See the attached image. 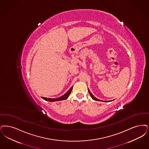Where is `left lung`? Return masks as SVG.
I'll return each instance as SVG.
<instances>
[{"label": "left lung", "instance_id": "left-lung-1", "mask_svg": "<svg viewBox=\"0 0 149 149\" xmlns=\"http://www.w3.org/2000/svg\"><path fill=\"white\" fill-rule=\"evenodd\" d=\"M89 93L90 95L91 96V97H92V99H93V100H96V101H100V100H99V99H97V98H96L95 97H94V96L91 93V92L90 91V90H89ZM107 101H105V102Z\"/></svg>", "mask_w": 149, "mask_h": 149}]
</instances>
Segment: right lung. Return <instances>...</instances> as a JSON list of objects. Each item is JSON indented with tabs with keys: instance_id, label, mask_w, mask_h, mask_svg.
Instances as JSON below:
<instances>
[{
	"instance_id": "obj_1",
	"label": "right lung",
	"mask_w": 149,
	"mask_h": 149,
	"mask_svg": "<svg viewBox=\"0 0 149 149\" xmlns=\"http://www.w3.org/2000/svg\"><path fill=\"white\" fill-rule=\"evenodd\" d=\"M72 88L69 90L64 95H63L61 96H60L59 97H58V98H55V99H52V98H47V97H42V99L45 100V101H50V102H54V101H61V100H65L66 99L68 96H69V95L70 94V93L72 91Z\"/></svg>"
}]
</instances>
